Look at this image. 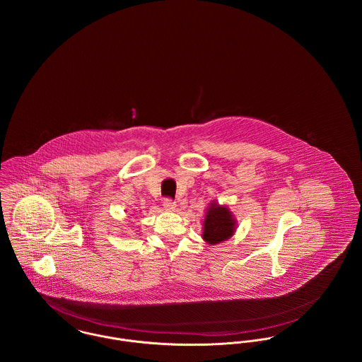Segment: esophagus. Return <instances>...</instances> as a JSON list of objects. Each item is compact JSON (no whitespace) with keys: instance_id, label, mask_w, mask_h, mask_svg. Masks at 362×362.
<instances>
[{"instance_id":"esophagus-1","label":"esophagus","mask_w":362,"mask_h":362,"mask_svg":"<svg viewBox=\"0 0 362 362\" xmlns=\"http://www.w3.org/2000/svg\"><path fill=\"white\" fill-rule=\"evenodd\" d=\"M163 207H164V210H167V211H174L177 205H175V202H174L173 199L167 198V199H164V202H163Z\"/></svg>"}]
</instances>
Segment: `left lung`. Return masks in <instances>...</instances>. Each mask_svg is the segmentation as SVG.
<instances>
[{
    "mask_svg": "<svg viewBox=\"0 0 362 362\" xmlns=\"http://www.w3.org/2000/svg\"><path fill=\"white\" fill-rule=\"evenodd\" d=\"M237 228V221L227 206H221L216 202L210 204L206 209L204 221V240L207 244L214 245L227 241Z\"/></svg>",
    "mask_w": 362,
    "mask_h": 362,
    "instance_id": "left-lung-1",
    "label": "left lung"
}]
</instances>
